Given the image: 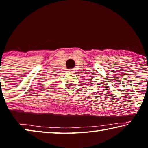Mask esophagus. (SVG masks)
Returning a JSON list of instances; mask_svg holds the SVG:
<instances>
[{
    "label": "esophagus",
    "instance_id": "esophagus-1",
    "mask_svg": "<svg viewBox=\"0 0 148 148\" xmlns=\"http://www.w3.org/2000/svg\"><path fill=\"white\" fill-rule=\"evenodd\" d=\"M68 72H70V73L72 74L73 72H74V69H70L69 70H68Z\"/></svg>",
    "mask_w": 148,
    "mask_h": 148
}]
</instances>
